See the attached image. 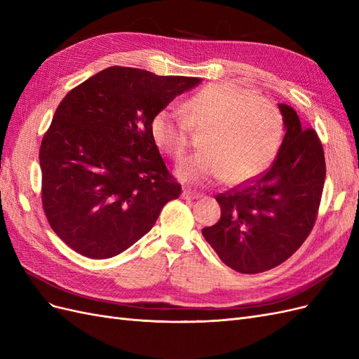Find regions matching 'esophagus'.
Returning a JSON list of instances; mask_svg holds the SVG:
<instances>
[{
    "label": "esophagus",
    "mask_w": 359,
    "mask_h": 359,
    "mask_svg": "<svg viewBox=\"0 0 359 359\" xmlns=\"http://www.w3.org/2000/svg\"><path fill=\"white\" fill-rule=\"evenodd\" d=\"M182 199H186V201H191V199H198L201 194L199 193H196V191H193V190H190V189H182Z\"/></svg>",
    "instance_id": "esophagus-1"
}]
</instances>
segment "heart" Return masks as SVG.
I'll use <instances>...</instances> for the list:
<instances>
[{"mask_svg":"<svg viewBox=\"0 0 359 359\" xmlns=\"http://www.w3.org/2000/svg\"><path fill=\"white\" fill-rule=\"evenodd\" d=\"M193 130L206 132L205 153L184 161L178 177L201 186L220 181L241 186L274 160L283 136V116L273 102L253 90L214 82L190 97L184 114L163 109L149 126L156 147L173 160L186 156Z\"/></svg>","mask_w":359,"mask_h":359,"instance_id":"1","label":"heart"}]
</instances>
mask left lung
Masks as SVG:
<instances>
[{"instance_id":"1","label":"left lung","mask_w":359,"mask_h":359,"mask_svg":"<svg viewBox=\"0 0 359 359\" xmlns=\"http://www.w3.org/2000/svg\"><path fill=\"white\" fill-rule=\"evenodd\" d=\"M286 135L264 173L215 196L220 220L202 235L223 262L243 274L264 273L283 264L307 240L322 199L323 147L297 112L278 104Z\"/></svg>"}]
</instances>
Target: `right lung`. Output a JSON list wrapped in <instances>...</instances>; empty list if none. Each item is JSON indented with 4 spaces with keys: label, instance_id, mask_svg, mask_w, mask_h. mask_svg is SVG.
I'll use <instances>...</instances> for the list:
<instances>
[{
    "label": "right lung",
    "instance_id": "right-lung-1",
    "mask_svg": "<svg viewBox=\"0 0 359 359\" xmlns=\"http://www.w3.org/2000/svg\"><path fill=\"white\" fill-rule=\"evenodd\" d=\"M201 79L107 67L74 86L41 139V203L61 240L90 259L123 253L181 194L151 119Z\"/></svg>",
    "mask_w": 359,
    "mask_h": 359
}]
</instances>
